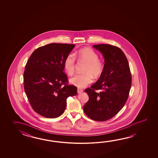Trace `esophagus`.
<instances>
[{
  "mask_svg": "<svg viewBox=\"0 0 158 158\" xmlns=\"http://www.w3.org/2000/svg\"><path fill=\"white\" fill-rule=\"evenodd\" d=\"M84 91V90H82V89H80V88H78L77 89V93L78 94H80L81 93H82Z\"/></svg>",
  "mask_w": 158,
  "mask_h": 158,
  "instance_id": "1",
  "label": "esophagus"
}]
</instances>
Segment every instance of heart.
<instances>
[{
    "mask_svg": "<svg viewBox=\"0 0 158 158\" xmlns=\"http://www.w3.org/2000/svg\"><path fill=\"white\" fill-rule=\"evenodd\" d=\"M77 56L81 61H85L87 65L85 68V73L76 74L71 78L70 82L74 86L84 88L90 84L94 77H99L104 69L103 64L99 59L98 54L89 48H85L78 51ZM76 59L74 55L69 54L65 57L64 61V68L67 74L71 76L74 73Z\"/></svg>",
    "mask_w": 158,
    "mask_h": 158,
    "instance_id": "b5f03b06",
    "label": "heart"
}]
</instances>
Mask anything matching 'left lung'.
Wrapping results in <instances>:
<instances>
[{
    "label": "left lung",
    "instance_id": "8db88e82",
    "mask_svg": "<svg viewBox=\"0 0 158 158\" xmlns=\"http://www.w3.org/2000/svg\"><path fill=\"white\" fill-rule=\"evenodd\" d=\"M104 57V69L98 80L85 89L89 99L85 114L95 121L108 120L118 114L128 99L131 77L127 58L120 48L107 44L93 46ZM99 89L100 92H95Z\"/></svg>",
    "mask_w": 158,
    "mask_h": 158
}]
</instances>
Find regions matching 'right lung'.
Segmentation results:
<instances>
[{"label": "right lung", "mask_w": 158, "mask_h": 158, "mask_svg": "<svg viewBox=\"0 0 158 158\" xmlns=\"http://www.w3.org/2000/svg\"><path fill=\"white\" fill-rule=\"evenodd\" d=\"M75 47L71 44H51L39 47L27 61L24 90L34 111L44 118H56L64 112L67 99L77 94L68 85L64 72L65 57Z\"/></svg>", "instance_id": "1"}]
</instances>
